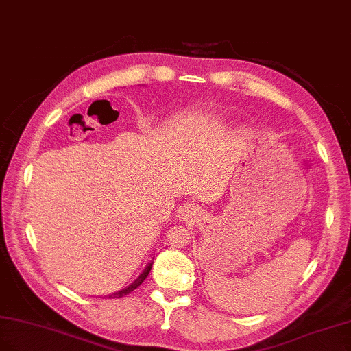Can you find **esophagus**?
<instances>
[{"instance_id":"obj_1","label":"esophagus","mask_w":351,"mask_h":351,"mask_svg":"<svg viewBox=\"0 0 351 351\" xmlns=\"http://www.w3.org/2000/svg\"><path fill=\"white\" fill-rule=\"evenodd\" d=\"M194 212H195V206L189 204V203L181 206V208H179V213H181L182 216H189V215H193Z\"/></svg>"}]
</instances>
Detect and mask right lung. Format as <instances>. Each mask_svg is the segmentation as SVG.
I'll return each instance as SVG.
<instances>
[{
    "instance_id": "right-lung-1",
    "label": "right lung",
    "mask_w": 351,
    "mask_h": 351,
    "mask_svg": "<svg viewBox=\"0 0 351 351\" xmlns=\"http://www.w3.org/2000/svg\"><path fill=\"white\" fill-rule=\"evenodd\" d=\"M152 266H153V262L148 263V266L144 269V272L136 278V281H135L134 284H131L128 288L122 289V291H119V293H114V294H112V295H108V298H120V297H123V295H126V294H129V293H132L135 288H138L139 285H141V284L145 281V278L148 276L149 270H152Z\"/></svg>"
}]
</instances>
